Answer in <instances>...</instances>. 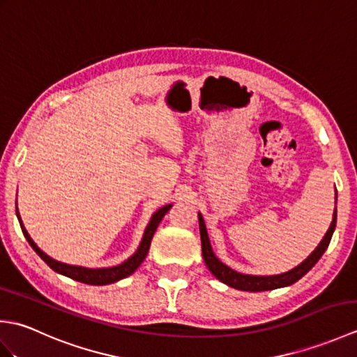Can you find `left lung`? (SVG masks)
<instances>
[{"label":"left lung","instance_id":"obj_1","mask_svg":"<svg viewBox=\"0 0 357 357\" xmlns=\"http://www.w3.org/2000/svg\"><path fill=\"white\" fill-rule=\"evenodd\" d=\"M336 202H337V192H336ZM336 216H337V208L335 207V211H333V221L330 224V229L325 233V236L319 242L312 255H310L305 261H302L299 265H296L294 268L288 270L285 273H280V275H270V276H256V275H244V273H239L236 270L230 268L229 265H225L222 261H219L213 248H211L210 239H208V233H207V227L206 222H204V218L201 213H198L199 219V231H201V245H202V257L204 262H206L207 268L211 271L216 279L221 280V282L227 284L231 288H236V290L242 291H268V290H275V288H282L288 287L307 275V273L312 270L316 262L321 259L322 255L325 253V250L328 248V244L331 241L333 233H335L336 229Z\"/></svg>","mask_w":357,"mask_h":357}]
</instances>
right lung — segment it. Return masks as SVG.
Segmentation results:
<instances>
[{"instance_id":"add662e5","label":"right lung","mask_w":357,"mask_h":357,"mask_svg":"<svg viewBox=\"0 0 357 357\" xmlns=\"http://www.w3.org/2000/svg\"><path fill=\"white\" fill-rule=\"evenodd\" d=\"M172 206H173V204H167V206L158 208L155 213L151 215L150 222L147 224L146 230H144V234H142V239L139 242L138 250H136V252L130 257H128V259L115 265V267H105V268H87V267H81V265H70V264H64V262H59L56 259H53V257H50L49 255H45L43 250L35 244L33 239L30 238V234L27 233L24 224H22V219H21L20 211H18V206H17V218L20 221L21 230H22V233H24V236L30 244V247L35 250L36 255L40 256L41 259L45 264H47L53 271H56V273H59V275L67 276V278H70L73 280H78V282H82V284L107 285V284L118 282V280L130 276L132 273L142 264V261L146 259V256L149 253V248H150L151 238H153V234L158 229L159 222L162 221V218L165 216L167 211L172 208Z\"/></svg>"}]
</instances>
